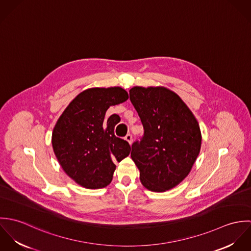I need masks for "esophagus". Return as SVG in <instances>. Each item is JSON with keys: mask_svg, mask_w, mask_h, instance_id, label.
Wrapping results in <instances>:
<instances>
[{"mask_svg": "<svg viewBox=\"0 0 251 251\" xmlns=\"http://www.w3.org/2000/svg\"><path fill=\"white\" fill-rule=\"evenodd\" d=\"M125 139H126V140L128 143L131 144V142H132V135H131L130 133H127V134L126 135Z\"/></svg>", "mask_w": 251, "mask_h": 251, "instance_id": "34e87169", "label": "esophagus"}]
</instances>
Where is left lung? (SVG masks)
I'll return each mask as SVG.
<instances>
[{"instance_id":"obj_1","label":"left lung","mask_w":251,"mask_h":251,"mask_svg":"<svg viewBox=\"0 0 251 251\" xmlns=\"http://www.w3.org/2000/svg\"><path fill=\"white\" fill-rule=\"evenodd\" d=\"M129 100L144 126L130 153L141 182L151 191L169 190L188 175L199 154V125L179 96L168 89L134 87Z\"/></svg>"}]
</instances>
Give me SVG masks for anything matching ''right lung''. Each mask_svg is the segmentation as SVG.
<instances>
[{"mask_svg": "<svg viewBox=\"0 0 251 251\" xmlns=\"http://www.w3.org/2000/svg\"><path fill=\"white\" fill-rule=\"evenodd\" d=\"M120 88H93L79 94L58 120L52 145L64 171L87 188L108 185L116 169L114 161L126 157L131 150L127 141L114 133L120 117L113 114L104 121L108 108L127 100Z\"/></svg>", "mask_w": 251, "mask_h": 251, "instance_id": "1", "label": "right lung"}]
</instances>
